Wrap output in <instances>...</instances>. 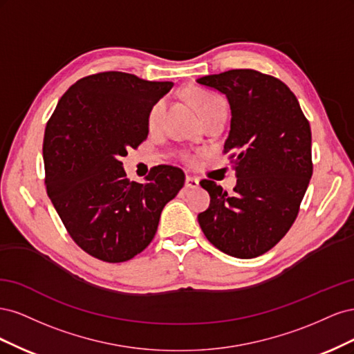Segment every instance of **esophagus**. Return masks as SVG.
Returning <instances> with one entry per match:
<instances>
[{"mask_svg": "<svg viewBox=\"0 0 354 354\" xmlns=\"http://www.w3.org/2000/svg\"><path fill=\"white\" fill-rule=\"evenodd\" d=\"M185 186H186L187 189H196V187L199 186V178L187 176V177H186V181H185Z\"/></svg>", "mask_w": 354, "mask_h": 354, "instance_id": "esophagus-1", "label": "esophagus"}]
</instances>
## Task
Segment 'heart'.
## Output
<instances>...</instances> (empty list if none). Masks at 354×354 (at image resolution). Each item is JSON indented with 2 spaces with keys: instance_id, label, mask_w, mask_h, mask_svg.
<instances>
[{
  "instance_id": "heart-1",
  "label": "heart",
  "mask_w": 354,
  "mask_h": 354,
  "mask_svg": "<svg viewBox=\"0 0 354 354\" xmlns=\"http://www.w3.org/2000/svg\"><path fill=\"white\" fill-rule=\"evenodd\" d=\"M190 99L194 102V104L196 106V109L202 113L203 111H207L209 106L218 100L220 97L216 94H211L207 91H202V90H194L190 93ZM164 109H165V103L164 102H158L156 104H153V108L149 112L147 116V125L151 130H155V128L159 127L160 121H162V116H164ZM183 159L186 162H194V156H190L189 153H183Z\"/></svg>"
}]
</instances>
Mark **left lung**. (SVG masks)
I'll return each instance as SVG.
<instances>
[{"label":"left lung","instance_id":"8db88e82","mask_svg":"<svg viewBox=\"0 0 354 354\" xmlns=\"http://www.w3.org/2000/svg\"><path fill=\"white\" fill-rule=\"evenodd\" d=\"M199 84L227 95L230 131L223 153L236 171L234 194L212 180L198 216L207 239L236 259H254L279 242L294 224L313 174L312 131L295 94L272 75L232 69Z\"/></svg>","mask_w":354,"mask_h":354}]
</instances>
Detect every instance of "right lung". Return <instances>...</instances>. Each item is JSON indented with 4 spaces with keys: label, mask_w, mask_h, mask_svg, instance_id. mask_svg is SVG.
<instances>
[{
    "label": "right lung",
    "mask_w": 354,
    "mask_h": 354,
    "mask_svg": "<svg viewBox=\"0 0 354 354\" xmlns=\"http://www.w3.org/2000/svg\"><path fill=\"white\" fill-rule=\"evenodd\" d=\"M173 85L118 71L93 73L71 85L47 122L48 198L73 242L100 261L140 254L185 185L183 171L171 165L151 168L146 183H136L120 160L146 140L149 112Z\"/></svg>",
    "instance_id": "1"
}]
</instances>
